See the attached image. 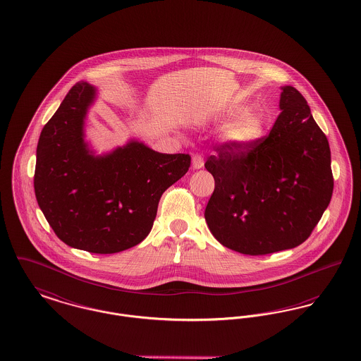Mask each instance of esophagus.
I'll return each mask as SVG.
<instances>
[{"label": "esophagus", "instance_id": "34e87169", "mask_svg": "<svg viewBox=\"0 0 361 361\" xmlns=\"http://www.w3.org/2000/svg\"><path fill=\"white\" fill-rule=\"evenodd\" d=\"M204 166V159L200 154H195L192 157V168L193 169H202Z\"/></svg>", "mask_w": 361, "mask_h": 361}]
</instances>
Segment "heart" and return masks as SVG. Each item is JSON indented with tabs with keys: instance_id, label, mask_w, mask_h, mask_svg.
Returning <instances> with one entry per match:
<instances>
[{
	"instance_id": "1",
	"label": "heart",
	"mask_w": 361,
	"mask_h": 361,
	"mask_svg": "<svg viewBox=\"0 0 361 361\" xmlns=\"http://www.w3.org/2000/svg\"><path fill=\"white\" fill-rule=\"evenodd\" d=\"M263 117L255 111H245L222 130V140L235 149H247L264 135Z\"/></svg>"
}]
</instances>
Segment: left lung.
Listing matches in <instances>:
<instances>
[{
    "label": "left lung",
    "mask_w": 361,
    "mask_h": 361,
    "mask_svg": "<svg viewBox=\"0 0 361 361\" xmlns=\"http://www.w3.org/2000/svg\"><path fill=\"white\" fill-rule=\"evenodd\" d=\"M279 109L267 136L243 149L224 143L204 164L215 181L206 222L224 247L240 254L300 245L331 200L329 142L305 98L285 85Z\"/></svg>",
    "instance_id": "obj_1"
}]
</instances>
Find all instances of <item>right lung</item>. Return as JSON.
Instances as JSON below:
<instances>
[{
    "label": "right lung",
    "instance_id": "right-lung-1",
    "mask_svg": "<svg viewBox=\"0 0 361 361\" xmlns=\"http://www.w3.org/2000/svg\"><path fill=\"white\" fill-rule=\"evenodd\" d=\"M95 97V87L76 83L43 127L34 190L66 245L116 254L147 237L162 193L188 171L191 157L161 154L137 140L94 155L85 142V120Z\"/></svg>",
    "mask_w": 361,
    "mask_h": 361
}]
</instances>
